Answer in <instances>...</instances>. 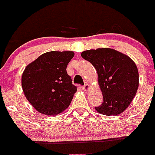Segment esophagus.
I'll return each mask as SVG.
<instances>
[{
    "mask_svg": "<svg viewBox=\"0 0 155 155\" xmlns=\"http://www.w3.org/2000/svg\"><path fill=\"white\" fill-rule=\"evenodd\" d=\"M90 85H88V84H85V85H84V86H82V90L83 91H87L89 90V89H90Z\"/></svg>",
    "mask_w": 155,
    "mask_h": 155,
    "instance_id": "1",
    "label": "esophagus"
}]
</instances>
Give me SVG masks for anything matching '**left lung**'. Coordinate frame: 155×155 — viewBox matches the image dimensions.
I'll use <instances>...</instances> for the list:
<instances>
[{
    "instance_id": "8db88e82",
    "label": "left lung",
    "mask_w": 155,
    "mask_h": 155,
    "mask_svg": "<svg viewBox=\"0 0 155 155\" xmlns=\"http://www.w3.org/2000/svg\"><path fill=\"white\" fill-rule=\"evenodd\" d=\"M81 55L91 63L97 72L104 101L95 109L99 113L112 116L124 112L139 87L138 69L134 61L109 48L86 50Z\"/></svg>"
}]
</instances>
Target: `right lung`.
<instances>
[{"label":"right lung","instance_id":"add662e5","mask_svg":"<svg viewBox=\"0 0 155 155\" xmlns=\"http://www.w3.org/2000/svg\"><path fill=\"white\" fill-rule=\"evenodd\" d=\"M74 56L71 51H51L29 64L22 73L25 96L37 111L55 115L68 109L77 88L67 73V66Z\"/></svg>","mask_w":155,"mask_h":155}]
</instances>
